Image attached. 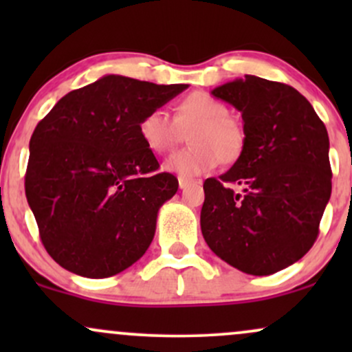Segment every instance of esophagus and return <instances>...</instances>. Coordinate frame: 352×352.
Segmentation results:
<instances>
[{
	"label": "esophagus",
	"instance_id": "34e87169",
	"mask_svg": "<svg viewBox=\"0 0 352 352\" xmlns=\"http://www.w3.org/2000/svg\"><path fill=\"white\" fill-rule=\"evenodd\" d=\"M190 184H192V180H187V179H179V187H180V190L187 188Z\"/></svg>",
	"mask_w": 352,
	"mask_h": 352
}]
</instances>
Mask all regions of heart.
I'll list each match as a JSON object with an SVG mask.
<instances>
[{"mask_svg": "<svg viewBox=\"0 0 352 352\" xmlns=\"http://www.w3.org/2000/svg\"><path fill=\"white\" fill-rule=\"evenodd\" d=\"M221 100L205 92H192L173 107V117L162 109L147 112L139 122V134L153 153L172 151L187 134L190 147L172 153L164 170L179 179L192 180L215 170L223 162H235L245 147L243 127L228 117Z\"/></svg>", "mask_w": 352, "mask_h": 352, "instance_id": "obj_1", "label": "heart"}]
</instances>
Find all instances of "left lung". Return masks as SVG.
I'll return each instance as SVG.
<instances>
[{"instance_id": "left-lung-1", "label": "left lung", "mask_w": 352, "mask_h": 352, "mask_svg": "<svg viewBox=\"0 0 352 352\" xmlns=\"http://www.w3.org/2000/svg\"><path fill=\"white\" fill-rule=\"evenodd\" d=\"M212 94L241 112L245 147L228 172L205 180L201 233L233 268L273 274L318 238L333 177L328 131L288 84L245 76Z\"/></svg>"}]
</instances>
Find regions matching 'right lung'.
I'll list each match as a JSON object with an SVG mask.
<instances>
[{
  "instance_id": "add662e5",
  "label": "right lung",
  "mask_w": 352,
  "mask_h": 352,
  "mask_svg": "<svg viewBox=\"0 0 352 352\" xmlns=\"http://www.w3.org/2000/svg\"><path fill=\"white\" fill-rule=\"evenodd\" d=\"M109 74L58 100L30 140L24 188L52 260L86 278L134 265L179 180L139 134L140 119L185 91Z\"/></svg>"
}]
</instances>
